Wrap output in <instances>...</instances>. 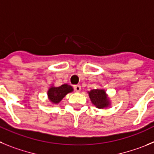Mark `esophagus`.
Masks as SVG:
<instances>
[{"label": "esophagus", "mask_w": 154, "mask_h": 154, "mask_svg": "<svg viewBox=\"0 0 154 154\" xmlns=\"http://www.w3.org/2000/svg\"><path fill=\"white\" fill-rule=\"evenodd\" d=\"M74 89L76 92H80V91H81V87H80V85H74Z\"/></svg>", "instance_id": "obj_1"}]
</instances>
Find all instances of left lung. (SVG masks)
<instances>
[{
    "mask_svg": "<svg viewBox=\"0 0 154 154\" xmlns=\"http://www.w3.org/2000/svg\"><path fill=\"white\" fill-rule=\"evenodd\" d=\"M88 94H89L91 102L94 106H96V107L99 109H103L110 106V100L108 98L104 90H91V91H88Z\"/></svg>",
    "mask_w": 154,
    "mask_h": 154,
    "instance_id": "left-lung-1",
    "label": "left lung"
}]
</instances>
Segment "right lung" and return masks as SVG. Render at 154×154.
I'll return each instance as SVG.
<instances>
[{
    "label": "right lung",
    "mask_w": 154,
    "mask_h": 154,
    "mask_svg": "<svg viewBox=\"0 0 154 154\" xmlns=\"http://www.w3.org/2000/svg\"><path fill=\"white\" fill-rule=\"evenodd\" d=\"M74 91L73 87L68 84H63L60 87H51L48 91V96L51 103H60L61 100L67 94Z\"/></svg>",
    "instance_id": "right-lung-1"
}]
</instances>
